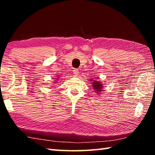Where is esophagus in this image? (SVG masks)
I'll use <instances>...</instances> for the list:
<instances>
[{
    "instance_id": "1",
    "label": "esophagus",
    "mask_w": 155,
    "mask_h": 155,
    "mask_svg": "<svg viewBox=\"0 0 155 155\" xmlns=\"http://www.w3.org/2000/svg\"><path fill=\"white\" fill-rule=\"evenodd\" d=\"M78 73H79V71H78V70L75 69V70H73V74H74V76H78V74H79Z\"/></svg>"
}]
</instances>
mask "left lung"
Listing matches in <instances>:
<instances>
[{
    "label": "left lung",
    "instance_id": "1",
    "mask_svg": "<svg viewBox=\"0 0 155 155\" xmlns=\"http://www.w3.org/2000/svg\"><path fill=\"white\" fill-rule=\"evenodd\" d=\"M91 81H93V79L91 80ZM92 84H91V86H92V88H94V90H95V91H96V93H99L101 92V91H103V84L101 83V82H100L99 81H97L96 79V80H94Z\"/></svg>",
    "mask_w": 155,
    "mask_h": 155
}]
</instances>
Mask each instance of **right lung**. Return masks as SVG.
I'll return each instance as SVG.
<instances>
[{"mask_svg": "<svg viewBox=\"0 0 155 155\" xmlns=\"http://www.w3.org/2000/svg\"><path fill=\"white\" fill-rule=\"evenodd\" d=\"M57 82V81H54V83H56Z\"/></svg>", "mask_w": 155, "mask_h": 155, "instance_id": "right-lung-1", "label": "right lung"}]
</instances>
